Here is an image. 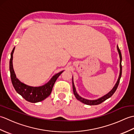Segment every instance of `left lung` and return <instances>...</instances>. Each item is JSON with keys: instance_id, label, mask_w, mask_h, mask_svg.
Instances as JSON below:
<instances>
[{"instance_id": "obj_1", "label": "left lung", "mask_w": 134, "mask_h": 134, "mask_svg": "<svg viewBox=\"0 0 134 134\" xmlns=\"http://www.w3.org/2000/svg\"><path fill=\"white\" fill-rule=\"evenodd\" d=\"M117 49L119 52V57H120V74H119V76L118 79L117 81V82H116L115 85L114 86V87H113V89L111 90L110 92L107 93V94L104 95V96L101 97V98H99L97 99H93V100H91V99H85L83 97H82L80 96H79L78 94L77 93L76 91V89L75 87V85L74 83V81H73V76H72V89H73V92H74V94L75 97H76V98L79 100V101L82 102V103H83L85 104L86 105H98L100 104L101 103H102V102L105 101L106 99H108L109 98H110L111 96H112L114 93L116 92V89L118 87V85L119 84V82H120V79L121 78V73H122V66H121V61H122V57H121V53L120 52V50L119 49V48L118 47V45H117Z\"/></svg>"}]
</instances>
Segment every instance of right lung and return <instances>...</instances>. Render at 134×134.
I'll return each instance as SVG.
<instances>
[{"mask_svg": "<svg viewBox=\"0 0 134 134\" xmlns=\"http://www.w3.org/2000/svg\"><path fill=\"white\" fill-rule=\"evenodd\" d=\"M14 49H15V47L13 48L12 52L11 53V58L10 60V76L14 89L19 94L29 102H32V103H36V102L44 100L51 94L56 79L64 71H62L59 73L56 74L52 76L49 82H48L47 83L42 86L38 87L29 86V85H27L20 81L16 78L15 72H14L13 65Z\"/></svg>", "mask_w": 134, "mask_h": 134, "instance_id": "right-lung-1", "label": "right lung"}]
</instances>
